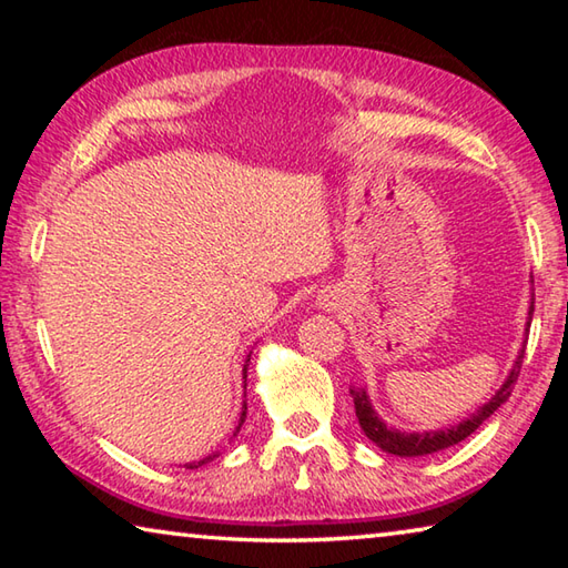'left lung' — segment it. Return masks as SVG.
<instances>
[{"label":"left lung","mask_w":568,"mask_h":568,"mask_svg":"<svg viewBox=\"0 0 568 568\" xmlns=\"http://www.w3.org/2000/svg\"><path fill=\"white\" fill-rule=\"evenodd\" d=\"M531 315H534V301H531V305H528V323L526 325H531ZM521 358H524V351L518 353L511 373H508L504 386L496 390V396L488 403H484V406H480L476 413H470L466 420H460L458 426L440 428V430H423V434H406V430L390 428L378 418V413L373 410L371 398H368V393H365V388H358V386L351 388V396H353V403H355V416H358L363 434L368 436L381 450H386V454L400 456V458L436 454V450H444V448L460 444V440L468 438L470 434H474V430L480 428V423H484L486 418H491L494 410L504 406L508 396H511L514 383L518 378V371H521Z\"/></svg>","instance_id":"1"}]
</instances>
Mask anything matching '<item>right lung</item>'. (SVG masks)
I'll list each match as a JSON object with an SVG mask.
<instances>
[{
	"mask_svg": "<svg viewBox=\"0 0 568 568\" xmlns=\"http://www.w3.org/2000/svg\"><path fill=\"white\" fill-rule=\"evenodd\" d=\"M247 363H250V355H247V361H245V368H243V378H245V373H247ZM245 413H247V406L243 403V413H240V420H237V428H235V434L233 436H237V430H240V426H243L245 423ZM217 454H210V456H205V458H200V460H192V464H187V468H197V466H203V464H207V460H213Z\"/></svg>",
	"mask_w": 568,
	"mask_h": 568,
	"instance_id": "right-lung-1",
	"label": "right lung"
}]
</instances>
